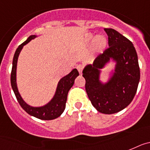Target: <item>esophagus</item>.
I'll use <instances>...</instances> for the list:
<instances>
[{
	"label": "esophagus",
	"mask_w": 150,
	"mask_h": 150,
	"mask_svg": "<svg viewBox=\"0 0 150 150\" xmlns=\"http://www.w3.org/2000/svg\"><path fill=\"white\" fill-rule=\"evenodd\" d=\"M83 66H81V65H79V66H77V69L79 70V74L80 75H82V71H83Z\"/></svg>",
	"instance_id": "34e87169"
}]
</instances>
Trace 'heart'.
Listing matches in <instances>:
<instances>
[{"mask_svg":"<svg viewBox=\"0 0 150 150\" xmlns=\"http://www.w3.org/2000/svg\"><path fill=\"white\" fill-rule=\"evenodd\" d=\"M84 43L90 44L93 41V49L95 53H102L106 50L107 47V39L104 36H97L95 37L93 34H88L84 37Z\"/></svg>","mask_w":150,"mask_h":150,"instance_id":"heart-1","label":"heart"}]
</instances>
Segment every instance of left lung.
<instances>
[{"instance_id": "8db88e82", "label": "left lung", "mask_w": 150, "mask_h": 150, "mask_svg": "<svg viewBox=\"0 0 150 150\" xmlns=\"http://www.w3.org/2000/svg\"><path fill=\"white\" fill-rule=\"evenodd\" d=\"M109 47L93 64L83 69L85 90L93 107L104 114H113L127 107L137 90L140 73L136 50L127 38L113 28H104ZM110 62L114 66L108 72L106 82L101 80L102 69Z\"/></svg>"}]
</instances>
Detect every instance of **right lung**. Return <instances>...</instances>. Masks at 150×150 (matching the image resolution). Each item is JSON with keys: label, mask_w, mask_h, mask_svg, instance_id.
Instances as JSON below:
<instances>
[{"label": "right lung", "mask_w": 150, "mask_h": 150, "mask_svg": "<svg viewBox=\"0 0 150 150\" xmlns=\"http://www.w3.org/2000/svg\"><path fill=\"white\" fill-rule=\"evenodd\" d=\"M39 36L40 35H30L26 39V41H24L23 44L18 47L14 54L13 59L10 81H11V86L16 95V97L21 107L23 108L25 111L30 115L41 119V120H53L60 116L62 113L64 112L68 93L71 87L73 86L75 79L79 76V73L76 69H74L68 75L62 77L57 84V89H56L53 98L44 106H32L27 103L23 99L18 90L17 82H16V69H17L18 58H19L21 50H23V47L32 41V39L39 37Z\"/></svg>", "instance_id": "obj_1"}]
</instances>
